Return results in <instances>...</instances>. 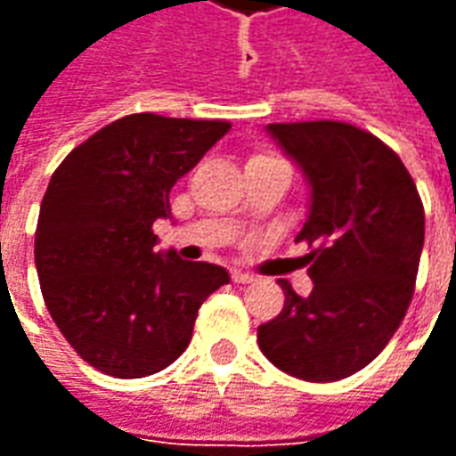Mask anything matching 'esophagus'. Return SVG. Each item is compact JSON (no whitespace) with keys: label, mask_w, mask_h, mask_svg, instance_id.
Listing matches in <instances>:
<instances>
[{"label":"esophagus","mask_w":456,"mask_h":456,"mask_svg":"<svg viewBox=\"0 0 456 456\" xmlns=\"http://www.w3.org/2000/svg\"><path fill=\"white\" fill-rule=\"evenodd\" d=\"M232 281H234V283H254L256 278L251 276V273H247V271H232Z\"/></svg>","instance_id":"34e87169"}]
</instances>
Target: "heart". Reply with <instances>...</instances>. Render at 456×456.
Returning a JSON list of instances; mask_svg holds the SVG:
<instances>
[{"label": "heart", "instance_id": "b5f03b06", "mask_svg": "<svg viewBox=\"0 0 456 456\" xmlns=\"http://www.w3.org/2000/svg\"><path fill=\"white\" fill-rule=\"evenodd\" d=\"M254 159H268V156H254Z\"/></svg>", "mask_w": 456, "mask_h": 456}]
</instances>
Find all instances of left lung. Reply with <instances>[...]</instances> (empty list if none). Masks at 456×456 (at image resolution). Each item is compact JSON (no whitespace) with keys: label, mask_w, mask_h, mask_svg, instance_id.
I'll return each mask as SVG.
<instances>
[{"label":"left lung","mask_w":456,"mask_h":456,"mask_svg":"<svg viewBox=\"0 0 456 456\" xmlns=\"http://www.w3.org/2000/svg\"><path fill=\"white\" fill-rule=\"evenodd\" d=\"M271 139L310 185V212L296 241L313 293L281 281L286 305L258 327V346L303 381H339L388 344L411 305L425 212L411 173L381 139L344 121L268 124Z\"/></svg>","instance_id":"8db88e82"}]
</instances>
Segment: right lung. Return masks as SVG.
Here are the masks:
<instances>
[{
  "instance_id": "obj_1",
  "label": "right lung",
  "mask_w": 456,
  "mask_h": 456,
  "mask_svg": "<svg viewBox=\"0 0 456 456\" xmlns=\"http://www.w3.org/2000/svg\"><path fill=\"white\" fill-rule=\"evenodd\" d=\"M232 129L229 121L129 114L73 149L48 183L36 271L45 307L97 371L143 379L185 352L200 305L227 268L156 251L170 188Z\"/></svg>"
}]
</instances>
